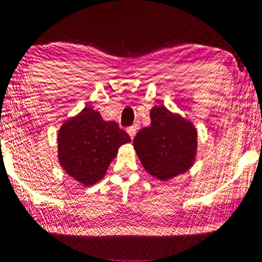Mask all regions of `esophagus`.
Returning a JSON list of instances; mask_svg holds the SVG:
<instances>
[{
	"instance_id": "1",
	"label": "esophagus",
	"mask_w": 262,
	"mask_h": 262,
	"mask_svg": "<svg viewBox=\"0 0 262 262\" xmlns=\"http://www.w3.org/2000/svg\"><path fill=\"white\" fill-rule=\"evenodd\" d=\"M136 131H137V126H130V127H127V134L130 135L131 139H134L135 135H136Z\"/></svg>"
}]
</instances>
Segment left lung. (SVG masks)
Segmentation results:
<instances>
[{
	"mask_svg": "<svg viewBox=\"0 0 262 262\" xmlns=\"http://www.w3.org/2000/svg\"><path fill=\"white\" fill-rule=\"evenodd\" d=\"M151 125L137 132L134 147L145 170L167 181L186 172L193 165L198 148V131L192 122L172 114L165 106L150 112Z\"/></svg>",
	"mask_w": 262,
	"mask_h": 262,
	"instance_id": "left-lung-1",
	"label": "left lung"
}]
</instances>
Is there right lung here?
<instances>
[{
  "label": "right lung",
  "instance_id": "obj_1",
  "mask_svg": "<svg viewBox=\"0 0 262 262\" xmlns=\"http://www.w3.org/2000/svg\"><path fill=\"white\" fill-rule=\"evenodd\" d=\"M127 132L100 112L85 107L67 120L58 131V160L62 168L85 186L105 176L121 145L130 142Z\"/></svg>",
  "mask_w": 262,
  "mask_h": 262
}]
</instances>
